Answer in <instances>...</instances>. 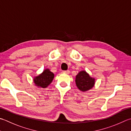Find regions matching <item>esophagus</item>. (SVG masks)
<instances>
[{
  "mask_svg": "<svg viewBox=\"0 0 131 131\" xmlns=\"http://www.w3.org/2000/svg\"><path fill=\"white\" fill-rule=\"evenodd\" d=\"M62 73H64V74H69V73H70V71H69V70L63 71H62Z\"/></svg>",
  "mask_w": 131,
  "mask_h": 131,
  "instance_id": "1",
  "label": "esophagus"
}]
</instances>
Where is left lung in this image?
Returning a JSON list of instances; mask_svg holds the SVG:
<instances>
[{"mask_svg":"<svg viewBox=\"0 0 131 131\" xmlns=\"http://www.w3.org/2000/svg\"><path fill=\"white\" fill-rule=\"evenodd\" d=\"M75 83L77 88L82 91H87L93 88L95 79L90 77L85 71H81L76 76Z\"/></svg>","mask_w":131,"mask_h":131,"instance_id":"obj_1","label":"left lung"}]
</instances>
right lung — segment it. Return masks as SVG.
Returning a JSON list of instances; mask_svg holds the SVG:
<instances>
[{
    "label": "right lung",
    "instance_id": "1",
    "mask_svg": "<svg viewBox=\"0 0 131 131\" xmlns=\"http://www.w3.org/2000/svg\"><path fill=\"white\" fill-rule=\"evenodd\" d=\"M54 75L51 72L49 69H45L39 75L35 77L33 79L36 86L39 88H45L52 82Z\"/></svg>",
    "mask_w": 131,
    "mask_h": 131
}]
</instances>
